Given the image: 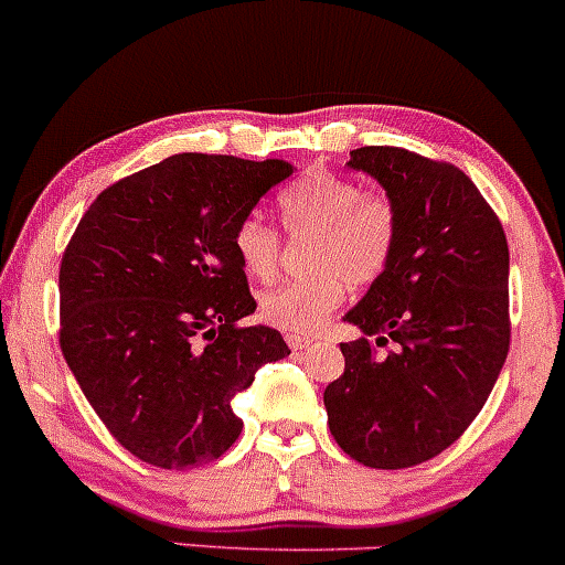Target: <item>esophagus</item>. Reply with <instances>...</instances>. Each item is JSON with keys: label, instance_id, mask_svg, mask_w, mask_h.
Listing matches in <instances>:
<instances>
[{"label": "esophagus", "instance_id": "34e87169", "mask_svg": "<svg viewBox=\"0 0 565 565\" xmlns=\"http://www.w3.org/2000/svg\"><path fill=\"white\" fill-rule=\"evenodd\" d=\"M285 342H288L290 350H307L315 339L305 337V333H285Z\"/></svg>", "mask_w": 565, "mask_h": 565}]
</instances>
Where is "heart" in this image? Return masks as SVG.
<instances>
[{
  "mask_svg": "<svg viewBox=\"0 0 565 565\" xmlns=\"http://www.w3.org/2000/svg\"><path fill=\"white\" fill-rule=\"evenodd\" d=\"M290 234H309L307 277L277 285L258 299V315L275 329L312 333L344 301L350 285H372L391 266L398 242L396 202L380 188L331 172H312L280 196ZM232 245L245 275L269 280L280 264V234L258 215L236 223Z\"/></svg>",
  "mask_w": 565,
  "mask_h": 565,
  "instance_id": "heart-1",
  "label": "heart"
}]
</instances>
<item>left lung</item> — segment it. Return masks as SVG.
Segmentation results:
<instances>
[{
  "mask_svg": "<svg viewBox=\"0 0 565 565\" xmlns=\"http://www.w3.org/2000/svg\"><path fill=\"white\" fill-rule=\"evenodd\" d=\"M348 163L396 202L398 242L391 266L344 315L363 337L339 344L344 374L323 404L350 458L409 469L460 439L499 380L512 333L507 234L450 161L366 145Z\"/></svg>",
  "mask_w": 565,
  "mask_h": 565,
  "instance_id": "left-lung-1",
  "label": "left lung"
}]
</instances>
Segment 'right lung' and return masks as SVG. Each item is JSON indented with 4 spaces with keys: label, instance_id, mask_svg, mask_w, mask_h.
I'll return each instance as SVG.
<instances>
[{
    "label": "right lung",
    "instance_id": "right-lung-1",
    "mask_svg": "<svg viewBox=\"0 0 565 565\" xmlns=\"http://www.w3.org/2000/svg\"><path fill=\"white\" fill-rule=\"evenodd\" d=\"M294 174L282 159L178 153L96 196L58 269V342L107 430L139 460L193 469L239 439L232 396L290 355L236 260V223Z\"/></svg>",
    "mask_w": 565,
    "mask_h": 565
}]
</instances>
